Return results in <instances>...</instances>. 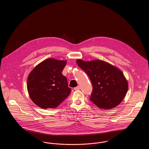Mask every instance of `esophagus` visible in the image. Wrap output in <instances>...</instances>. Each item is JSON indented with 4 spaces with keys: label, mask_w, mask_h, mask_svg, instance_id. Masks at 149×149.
<instances>
[{
    "label": "esophagus",
    "mask_w": 149,
    "mask_h": 149,
    "mask_svg": "<svg viewBox=\"0 0 149 149\" xmlns=\"http://www.w3.org/2000/svg\"><path fill=\"white\" fill-rule=\"evenodd\" d=\"M80 89V86H78L75 88H74V90H79Z\"/></svg>",
    "instance_id": "obj_1"
}]
</instances>
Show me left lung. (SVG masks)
Listing matches in <instances>:
<instances>
[{
  "instance_id": "left-lung-1",
  "label": "left lung",
  "mask_w": 149,
  "mask_h": 149,
  "mask_svg": "<svg viewBox=\"0 0 149 149\" xmlns=\"http://www.w3.org/2000/svg\"><path fill=\"white\" fill-rule=\"evenodd\" d=\"M78 66L87 74L93 85L90 97L99 108L109 109L118 106L127 92V80L122 71L101 60H77Z\"/></svg>"
}]
</instances>
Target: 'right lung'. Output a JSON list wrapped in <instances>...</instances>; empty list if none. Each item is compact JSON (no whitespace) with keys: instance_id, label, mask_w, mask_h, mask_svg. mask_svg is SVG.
I'll use <instances>...</instances> for the list:
<instances>
[{"instance_id":"1","label":"right lung","mask_w":149,"mask_h":149,"mask_svg":"<svg viewBox=\"0 0 149 149\" xmlns=\"http://www.w3.org/2000/svg\"><path fill=\"white\" fill-rule=\"evenodd\" d=\"M66 60L49 58L30 72L27 86L30 98L42 109L55 108L69 95L66 78L62 74Z\"/></svg>"}]
</instances>
